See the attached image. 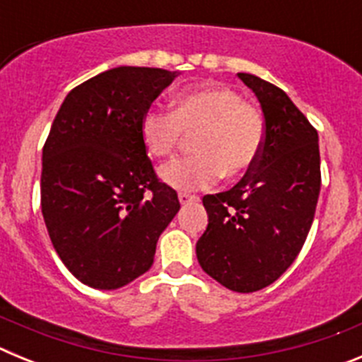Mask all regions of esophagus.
I'll use <instances>...</instances> for the list:
<instances>
[{
	"label": "esophagus",
	"mask_w": 362,
	"mask_h": 362,
	"mask_svg": "<svg viewBox=\"0 0 362 362\" xmlns=\"http://www.w3.org/2000/svg\"><path fill=\"white\" fill-rule=\"evenodd\" d=\"M177 197H179V203L181 204H188V203H194V201H199V197L192 196V194H187V192H181Z\"/></svg>",
	"instance_id": "1"
}]
</instances>
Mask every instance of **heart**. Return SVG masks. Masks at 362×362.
<instances>
[{
  "label": "heart",
  "instance_id": "obj_1",
  "mask_svg": "<svg viewBox=\"0 0 362 362\" xmlns=\"http://www.w3.org/2000/svg\"><path fill=\"white\" fill-rule=\"evenodd\" d=\"M139 136L152 158H166L185 136L194 156L161 166L159 177L183 192L214 185L221 175L238 179L257 163L264 143L261 112L232 86L209 83L175 95L172 112L150 107L139 119Z\"/></svg>",
  "mask_w": 362,
  "mask_h": 362
}]
</instances>
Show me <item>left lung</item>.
I'll use <instances>...</instances> for the list:
<instances>
[{
  "mask_svg": "<svg viewBox=\"0 0 362 362\" xmlns=\"http://www.w3.org/2000/svg\"><path fill=\"white\" fill-rule=\"evenodd\" d=\"M238 78L263 110V150L235 187L203 197L209 226L196 254L212 279L250 293L279 279L305 245L321 190V158L317 130L288 95L254 74Z\"/></svg>",
  "mask_w": 362,
  "mask_h": 362,
  "instance_id": "8db88e82",
  "label": "left lung"
}]
</instances>
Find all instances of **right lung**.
I'll return each mask as SVG.
<instances>
[{
	"label": "right lung",
	"mask_w": 362,
	"mask_h": 362,
	"mask_svg": "<svg viewBox=\"0 0 362 362\" xmlns=\"http://www.w3.org/2000/svg\"><path fill=\"white\" fill-rule=\"evenodd\" d=\"M179 72L117 66L81 83L57 110L43 146L41 212L76 279L116 290L150 270L179 212L139 136L141 114Z\"/></svg>",
	"instance_id": "1"
}]
</instances>
